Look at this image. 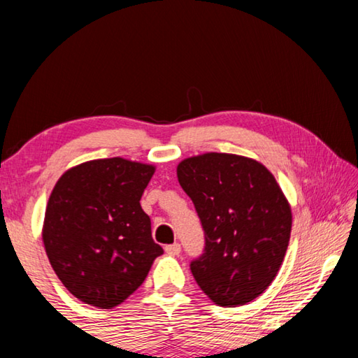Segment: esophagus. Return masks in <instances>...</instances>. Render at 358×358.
<instances>
[{
	"label": "esophagus",
	"mask_w": 358,
	"mask_h": 358,
	"mask_svg": "<svg viewBox=\"0 0 358 358\" xmlns=\"http://www.w3.org/2000/svg\"><path fill=\"white\" fill-rule=\"evenodd\" d=\"M181 251V246L178 243H173V245H167L166 246V252L171 254V256H178Z\"/></svg>",
	"instance_id": "1"
}]
</instances>
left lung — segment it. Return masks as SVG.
Masks as SVG:
<instances>
[{
    "instance_id": "8db88e82",
    "label": "left lung",
    "mask_w": 358,
    "mask_h": 358,
    "mask_svg": "<svg viewBox=\"0 0 358 358\" xmlns=\"http://www.w3.org/2000/svg\"><path fill=\"white\" fill-rule=\"evenodd\" d=\"M201 217L205 250L191 262L199 287L220 306L257 299L286 256L292 213L271 172L250 157L205 153L177 167Z\"/></svg>"
}]
</instances>
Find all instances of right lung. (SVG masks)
Here are the masks:
<instances>
[{
	"instance_id": "1",
	"label": "right lung",
	"mask_w": 358,
	"mask_h": 358,
	"mask_svg": "<svg viewBox=\"0 0 358 358\" xmlns=\"http://www.w3.org/2000/svg\"><path fill=\"white\" fill-rule=\"evenodd\" d=\"M155 166L108 157L64 172L47 202L42 240L59 281L87 305L110 310L141 287L162 248L141 197Z\"/></svg>"
}]
</instances>
